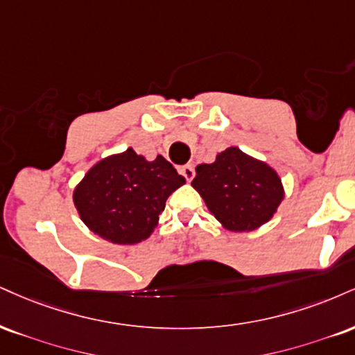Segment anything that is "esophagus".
Listing matches in <instances>:
<instances>
[{
  "instance_id": "obj_1",
  "label": "esophagus",
  "mask_w": 355,
  "mask_h": 355,
  "mask_svg": "<svg viewBox=\"0 0 355 355\" xmlns=\"http://www.w3.org/2000/svg\"><path fill=\"white\" fill-rule=\"evenodd\" d=\"M180 173L185 177L187 182H191L195 177V168L191 165H183V166H180Z\"/></svg>"
}]
</instances>
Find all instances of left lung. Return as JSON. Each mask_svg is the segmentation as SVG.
Wrapping results in <instances>:
<instances>
[{
  "mask_svg": "<svg viewBox=\"0 0 355 355\" xmlns=\"http://www.w3.org/2000/svg\"><path fill=\"white\" fill-rule=\"evenodd\" d=\"M191 187L228 232L250 233L268 223L284 200L279 175L266 162L238 147L218 152L195 168Z\"/></svg>",
  "mask_w": 355,
  "mask_h": 355,
  "instance_id": "8db88e82",
  "label": "left lung"
}]
</instances>
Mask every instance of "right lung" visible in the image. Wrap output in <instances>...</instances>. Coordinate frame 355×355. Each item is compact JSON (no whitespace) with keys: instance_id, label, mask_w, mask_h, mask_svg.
Returning a JSON list of instances; mask_svg holds the SVG:
<instances>
[{"instance_id":"add662e5","label":"right lung","mask_w":355,"mask_h":355,"mask_svg":"<svg viewBox=\"0 0 355 355\" xmlns=\"http://www.w3.org/2000/svg\"><path fill=\"white\" fill-rule=\"evenodd\" d=\"M185 178L159 155L147 160L132 147L96 162L72 191L84 225L114 245L147 240L165 202Z\"/></svg>"}]
</instances>
